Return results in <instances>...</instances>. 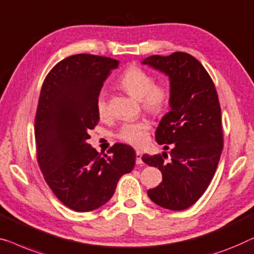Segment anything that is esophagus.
I'll return each mask as SVG.
<instances>
[{"mask_svg": "<svg viewBox=\"0 0 254 254\" xmlns=\"http://www.w3.org/2000/svg\"><path fill=\"white\" fill-rule=\"evenodd\" d=\"M136 164H137V165L143 164V160H142V152L139 151V150H136Z\"/></svg>", "mask_w": 254, "mask_h": 254, "instance_id": "obj_1", "label": "esophagus"}]
</instances>
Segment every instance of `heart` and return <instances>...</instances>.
I'll return each instance as SVG.
<instances>
[{"instance_id": "b5f03b06", "label": "heart", "mask_w": 254, "mask_h": 254, "mask_svg": "<svg viewBox=\"0 0 254 254\" xmlns=\"http://www.w3.org/2000/svg\"><path fill=\"white\" fill-rule=\"evenodd\" d=\"M119 86L131 96L141 100L145 111L159 116L166 111L171 102V89L163 82L156 83L152 74L137 66L127 68L118 80ZM95 109L100 117H105L109 112L108 97L104 90H101L95 98ZM150 123L148 120L127 121L121 125L117 131V138L127 144L139 146L148 139Z\"/></svg>"}]
</instances>
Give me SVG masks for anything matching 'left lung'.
Here are the masks:
<instances>
[{"label": "left lung", "instance_id": "8db88e82", "mask_svg": "<svg viewBox=\"0 0 254 254\" xmlns=\"http://www.w3.org/2000/svg\"><path fill=\"white\" fill-rule=\"evenodd\" d=\"M170 78L171 111L161 119L156 141L168 154H144L159 168L163 181L148 190L159 206L182 211L201 197L212 181L223 148L221 108L214 83L204 66L187 53L153 55L142 62Z\"/></svg>", "mask_w": 254, "mask_h": 254}]
</instances>
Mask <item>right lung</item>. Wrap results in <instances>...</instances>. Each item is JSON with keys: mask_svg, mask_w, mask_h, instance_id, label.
Instances as JSON below:
<instances>
[{"mask_svg": "<svg viewBox=\"0 0 254 254\" xmlns=\"http://www.w3.org/2000/svg\"><path fill=\"white\" fill-rule=\"evenodd\" d=\"M119 61L73 55L51 68L43 81L35 116L36 158L46 182L65 206L89 212L115 193L119 179L133 171L135 151L116 143L98 153L88 139L100 116L95 98Z\"/></svg>", "mask_w": 254, "mask_h": 254, "instance_id": "right-lung-1", "label": "right lung"}]
</instances>
